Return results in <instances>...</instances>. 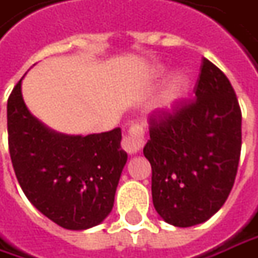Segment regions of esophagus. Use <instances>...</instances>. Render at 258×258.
<instances>
[{"instance_id": "obj_1", "label": "esophagus", "mask_w": 258, "mask_h": 258, "mask_svg": "<svg viewBox=\"0 0 258 258\" xmlns=\"http://www.w3.org/2000/svg\"><path fill=\"white\" fill-rule=\"evenodd\" d=\"M143 144H144V130L140 125H133L121 141V146L128 154L138 153Z\"/></svg>"}]
</instances>
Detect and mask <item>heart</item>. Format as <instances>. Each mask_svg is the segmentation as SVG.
<instances>
[{"label": "heart", "instance_id": "b5f03b06", "mask_svg": "<svg viewBox=\"0 0 258 258\" xmlns=\"http://www.w3.org/2000/svg\"><path fill=\"white\" fill-rule=\"evenodd\" d=\"M161 74H163V70L154 71V77H160ZM188 84H190L188 78L182 73L171 77L167 81V84L164 85L163 91L157 100V107L163 111H170L175 108L184 100L185 94L188 91Z\"/></svg>", "mask_w": 258, "mask_h": 258}]
</instances>
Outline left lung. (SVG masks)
<instances>
[{
	"instance_id": "8db88e82",
	"label": "left lung",
	"mask_w": 258,
	"mask_h": 258,
	"mask_svg": "<svg viewBox=\"0 0 258 258\" xmlns=\"http://www.w3.org/2000/svg\"><path fill=\"white\" fill-rule=\"evenodd\" d=\"M196 98L150 115L143 150L157 213L168 224L207 221L233 188L241 151V110L226 74L203 58Z\"/></svg>"
}]
</instances>
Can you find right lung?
<instances>
[{
	"instance_id": "add662e5",
	"label": "right lung",
	"mask_w": 258,
	"mask_h": 258,
	"mask_svg": "<svg viewBox=\"0 0 258 258\" xmlns=\"http://www.w3.org/2000/svg\"><path fill=\"white\" fill-rule=\"evenodd\" d=\"M21 81L8 98L7 127L10 156L24 194L62 228L100 224L112 210L127 163L121 128L85 137L47 128L28 111Z\"/></svg>"
}]
</instances>
